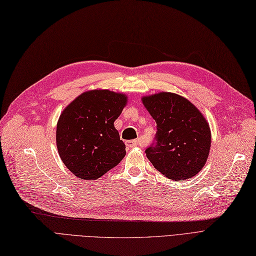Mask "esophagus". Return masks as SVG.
Returning a JSON list of instances; mask_svg holds the SVG:
<instances>
[{
  "label": "esophagus",
  "mask_w": 256,
  "mask_h": 256,
  "mask_svg": "<svg viewBox=\"0 0 256 256\" xmlns=\"http://www.w3.org/2000/svg\"><path fill=\"white\" fill-rule=\"evenodd\" d=\"M126 146L128 148H134L137 146H141V141L139 139H134V140H126Z\"/></svg>",
  "instance_id": "esophagus-1"
}]
</instances>
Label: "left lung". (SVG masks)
<instances>
[{
    "label": "left lung",
    "mask_w": 256,
    "mask_h": 256,
    "mask_svg": "<svg viewBox=\"0 0 256 256\" xmlns=\"http://www.w3.org/2000/svg\"><path fill=\"white\" fill-rule=\"evenodd\" d=\"M142 102L157 124L153 142L146 150L157 171L175 182L200 173L211 146L210 128L202 112L172 92L155 94Z\"/></svg>",
    "instance_id": "obj_1"
}]
</instances>
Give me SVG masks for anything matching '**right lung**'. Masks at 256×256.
I'll use <instances>...</instances> for the list:
<instances>
[{"label":"right lung","mask_w":256,"mask_h":256,"mask_svg":"<svg viewBox=\"0 0 256 256\" xmlns=\"http://www.w3.org/2000/svg\"><path fill=\"white\" fill-rule=\"evenodd\" d=\"M126 97L108 90L83 92L66 108L56 124V146L63 164L77 177L100 178L126 156L114 122Z\"/></svg>","instance_id":"obj_1"}]
</instances>
